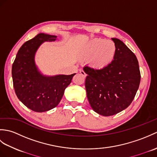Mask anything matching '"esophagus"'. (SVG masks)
Segmentation results:
<instances>
[{"label": "esophagus", "mask_w": 157, "mask_h": 157, "mask_svg": "<svg viewBox=\"0 0 157 157\" xmlns=\"http://www.w3.org/2000/svg\"><path fill=\"white\" fill-rule=\"evenodd\" d=\"M79 73H80L81 75H82L83 77H84V78H86V75H86V73L84 71H83V70H80V71H79Z\"/></svg>", "instance_id": "obj_1"}]
</instances>
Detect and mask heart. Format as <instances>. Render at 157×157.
Segmentation results:
<instances>
[{"label":"heart","instance_id":"obj_1","mask_svg":"<svg viewBox=\"0 0 157 157\" xmlns=\"http://www.w3.org/2000/svg\"><path fill=\"white\" fill-rule=\"evenodd\" d=\"M117 46L112 40L94 38L83 44L78 51L80 59H90L93 68L102 69L108 67L114 60Z\"/></svg>","mask_w":157,"mask_h":157}]
</instances>
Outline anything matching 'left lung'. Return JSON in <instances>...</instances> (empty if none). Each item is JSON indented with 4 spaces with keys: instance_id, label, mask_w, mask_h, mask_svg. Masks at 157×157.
Wrapping results in <instances>:
<instances>
[{
    "instance_id": "8db88e82",
    "label": "left lung",
    "mask_w": 157,
    "mask_h": 157,
    "mask_svg": "<svg viewBox=\"0 0 157 157\" xmlns=\"http://www.w3.org/2000/svg\"><path fill=\"white\" fill-rule=\"evenodd\" d=\"M117 46L113 61L102 69L84 67L85 86L92 109L102 116H111L128 108L140 82L136 55L119 39L112 38Z\"/></svg>"
}]
</instances>
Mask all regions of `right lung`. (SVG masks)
Returning a JSON list of instances; mask_svg holds the SVG:
<instances>
[{"label": "right lung", "instance_id": "right-lung-1", "mask_svg": "<svg viewBox=\"0 0 157 157\" xmlns=\"http://www.w3.org/2000/svg\"><path fill=\"white\" fill-rule=\"evenodd\" d=\"M56 37L40 33L25 42L12 66L15 94L23 105L35 112H45L56 107L75 74L46 75L36 65L35 55L38 48L44 42L55 41Z\"/></svg>", "mask_w": 157, "mask_h": 157}]
</instances>
